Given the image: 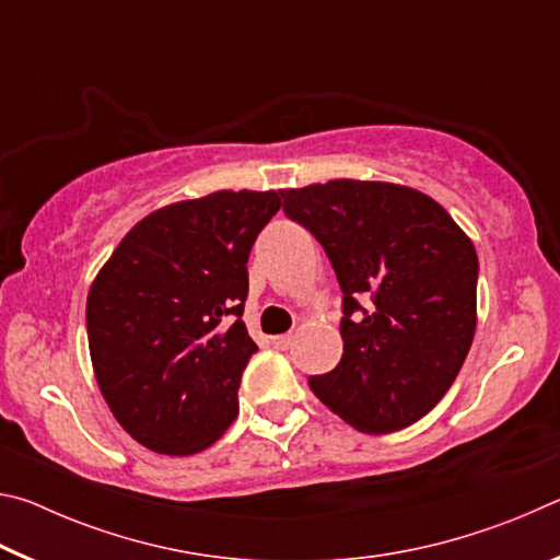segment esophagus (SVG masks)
<instances>
[{"mask_svg":"<svg viewBox=\"0 0 560 560\" xmlns=\"http://www.w3.org/2000/svg\"><path fill=\"white\" fill-rule=\"evenodd\" d=\"M291 343H293V336L291 334H283V336H273L271 338V346L277 348V350H287V348H291Z\"/></svg>","mask_w":560,"mask_h":560,"instance_id":"obj_1","label":"esophagus"}]
</instances>
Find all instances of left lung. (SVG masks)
<instances>
[{
    "mask_svg": "<svg viewBox=\"0 0 560 560\" xmlns=\"http://www.w3.org/2000/svg\"><path fill=\"white\" fill-rule=\"evenodd\" d=\"M343 291V355L308 387L355 430L387 434L450 390L477 328L479 259L442 205L412 187L330 179L287 189Z\"/></svg>",
    "mask_w": 560,
    "mask_h": 560,
    "instance_id": "obj_1",
    "label": "left lung"
}]
</instances>
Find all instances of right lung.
Returning <instances> with one entry per match:
<instances>
[{
    "label": "right lung",
    "mask_w": 560,
    "mask_h": 560,
    "mask_svg": "<svg viewBox=\"0 0 560 560\" xmlns=\"http://www.w3.org/2000/svg\"><path fill=\"white\" fill-rule=\"evenodd\" d=\"M279 207L273 189L167 205L122 236L91 283L93 373L143 447L187 457L234 422L242 373L259 350L242 320L246 261Z\"/></svg>",
    "instance_id": "1"
}]
</instances>
